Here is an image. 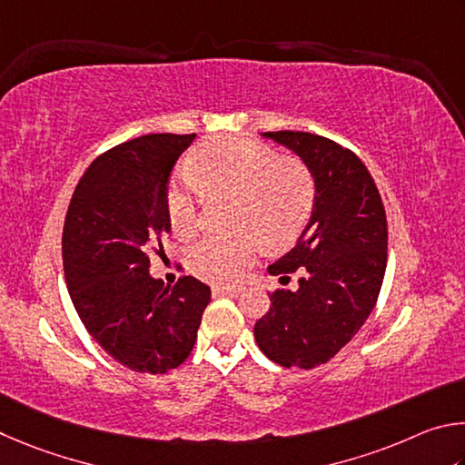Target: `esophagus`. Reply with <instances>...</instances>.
Returning <instances> with one entry per match:
<instances>
[{
    "label": "esophagus",
    "mask_w": 465,
    "mask_h": 465,
    "mask_svg": "<svg viewBox=\"0 0 465 465\" xmlns=\"http://www.w3.org/2000/svg\"><path fill=\"white\" fill-rule=\"evenodd\" d=\"M212 292H214V294H223V296H237V294H241L242 288L241 286H220Z\"/></svg>",
    "instance_id": "34e87169"
}]
</instances>
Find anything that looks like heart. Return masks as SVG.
<instances>
[{
	"mask_svg": "<svg viewBox=\"0 0 465 465\" xmlns=\"http://www.w3.org/2000/svg\"><path fill=\"white\" fill-rule=\"evenodd\" d=\"M187 182H171L165 214L179 239L200 228V195L231 198V239H202L187 253L193 275L212 283H234L249 270L259 242L270 249L290 245L312 214L316 183L312 171L296 157H280L270 144L247 136H216L203 141L187 159Z\"/></svg>",
	"mask_w": 465,
	"mask_h": 465,
	"instance_id": "b5f03b06",
	"label": "heart"
}]
</instances>
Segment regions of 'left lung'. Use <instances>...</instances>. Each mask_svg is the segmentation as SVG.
Masks as SVG:
<instances>
[{"instance_id":"obj_1","label":"left lung","mask_w":465,"mask_h":465,"mask_svg":"<svg viewBox=\"0 0 465 465\" xmlns=\"http://www.w3.org/2000/svg\"><path fill=\"white\" fill-rule=\"evenodd\" d=\"M312 171V216L272 275L302 267L298 290H275L255 322V341L283 368L312 370L335 357L378 302L388 259V224L376 182L353 151L319 134L265 133Z\"/></svg>"}]
</instances>
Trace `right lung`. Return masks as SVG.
<instances>
[{
	"mask_svg": "<svg viewBox=\"0 0 465 465\" xmlns=\"http://www.w3.org/2000/svg\"><path fill=\"white\" fill-rule=\"evenodd\" d=\"M195 134H144L102 153L81 175L63 226L73 306L105 353L128 370L167 373L190 357L210 288L192 275L165 288L149 273L171 231L165 192Z\"/></svg>",
	"mask_w": 465,
	"mask_h": 465,
	"instance_id": "right-lung-1",
	"label": "right lung"
}]
</instances>
